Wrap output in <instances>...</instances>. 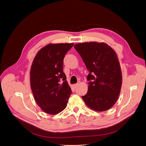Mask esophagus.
Listing matches in <instances>:
<instances>
[{
	"label": "esophagus",
	"mask_w": 146,
	"mask_h": 146,
	"mask_svg": "<svg viewBox=\"0 0 146 146\" xmlns=\"http://www.w3.org/2000/svg\"><path fill=\"white\" fill-rule=\"evenodd\" d=\"M78 86V84H74V85H73V87H74V88H77Z\"/></svg>",
	"instance_id": "esophagus-1"
}]
</instances>
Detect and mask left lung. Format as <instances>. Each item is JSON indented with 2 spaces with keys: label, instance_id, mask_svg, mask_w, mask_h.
Listing matches in <instances>:
<instances>
[{
  "label": "left lung",
  "instance_id": "8db88e82",
  "mask_svg": "<svg viewBox=\"0 0 146 146\" xmlns=\"http://www.w3.org/2000/svg\"><path fill=\"white\" fill-rule=\"evenodd\" d=\"M89 72L88 90L82 96L86 105L96 111L110 110L120 94L122 73L117 55L104 42H89L74 45Z\"/></svg>",
  "mask_w": 146,
  "mask_h": 146
}]
</instances>
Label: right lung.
<instances>
[{"label":"right lung","mask_w":146,"mask_h":146,"mask_svg":"<svg viewBox=\"0 0 146 146\" xmlns=\"http://www.w3.org/2000/svg\"><path fill=\"white\" fill-rule=\"evenodd\" d=\"M74 43L49 44L38 51L30 70V85L36 103L56 115L67 106L72 90L63 72V59Z\"/></svg>","instance_id":"add662e5"}]
</instances>
